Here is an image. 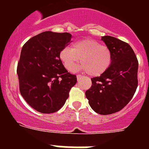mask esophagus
<instances>
[{"instance_id":"34e87169","label":"esophagus","mask_w":149,"mask_h":149,"mask_svg":"<svg viewBox=\"0 0 149 149\" xmlns=\"http://www.w3.org/2000/svg\"><path fill=\"white\" fill-rule=\"evenodd\" d=\"M83 78H84V77H83L82 75H77V80H78V81H79V80L81 79H83Z\"/></svg>"}]
</instances>
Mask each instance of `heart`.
<instances>
[{
	"label": "heart",
	"instance_id": "obj_1",
	"mask_svg": "<svg viewBox=\"0 0 149 149\" xmlns=\"http://www.w3.org/2000/svg\"><path fill=\"white\" fill-rule=\"evenodd\" d=\"M59 58L69 71H73L80 62L82 70L91 77H98L111 65L112 56L106 45L92 38H85L73 43L71 49L65 48L61 50Z\"/></svg>",
	"mask_w": 149,
	"mask_h": 149
}]
</instances>
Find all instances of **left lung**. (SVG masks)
I'll list each match as a JSON object with an SVG mask.
<instances>
[{
  "label": "left lung",
  "instance_id": "obj_1",
  "mask_svg": "<svg viewBox=\"0 0 149 149\" xmlns=\"http://www.w3.org/2000/svg\"><path fill=\"white\" fill-rule=\"evenodd\" d=\"M101 40L111 51L112 61L103 74L91 79L86 97L93 111L107 115L120 111L133 97L138 86L139 62L127 42L109 36Z\"/></svg>",
  "mask_w": 149,
  "mask_h": 149
}]
</instances>
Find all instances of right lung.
<instances>
[{"mask_svg":"<svg viewBox=\"0 0 149 149\" xmlns=\"http://www.w3.org/2000/svg\"><path fill=\"white\" fill-rule=\"evenodd\" d=\"M71 37L67 32L44 31L22 47L17 67L20 93L40 113L58 111L77 84V76L68 72L59 58L61 50L69 45Z\"/></svg>","mask_w":149,"mask_h":149,"instance_id":"right-lung-1","label":"right lung"}]
</instances>
